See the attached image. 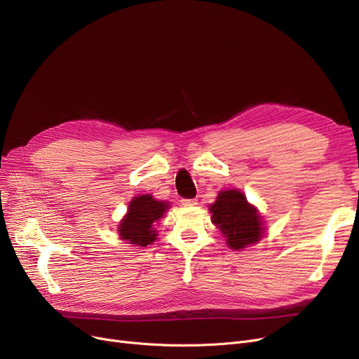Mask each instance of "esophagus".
Returning a JSON list of instances; mask_svg holds the SVG:
<instances>
[{"mask_svg":"<svg viewBox=\"0 0 359 359\" xmlns=\"http://www.w3.org/2000/svg\"><path fill=\"white\" fill-rule=\"evenodd\" d=\"M180 202H182V205H184V207H194V205L198 204V199L196 198H194V199H182Z\"/></svg>","mask_w":359,"mask_h":359,"instance_id":"esophagus-1","label":"esophagus"}]
</instances>
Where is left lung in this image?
Segmentation results:
<instances>
[{"instance_id": "left-lung-1", "label": "left lung", "mask_w": 359, "mask_h": 359, "mask_svg": "<svg viewBox=\"0 0 359 359\" xmlns=\"http://www.w3.org/2000/svg\"><path fill=\"white\" fill-rule=\"evenodd\" d=\"M210 212L212 224L220 229L227 246L235 251L258 243L266 233L262 215L239 189L218 192Z\"/></svg>"}]
</instances>
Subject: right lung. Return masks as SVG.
I'll use <instances>...</instances> for the list:
<instances>
[{
  "instance_id": "1",
  "label": "right lung",
  "mask_w": 359,
  "mask_h": 359,
  "mask_svg": "<svg viewBox=\"0 0 359 359\" xmlns=\"http://www.w3.org/2000/svg\"><path fill=\"white\" fill-rule=\"evenodd\" d=\"M168 208L170 202L155 199L149 194L133 196L128 205L126 215L121 218L117 227L120 239L139 248L151 245L158 236V231L154 226L164 217Z\"/></svg>"
}]
</instances>
